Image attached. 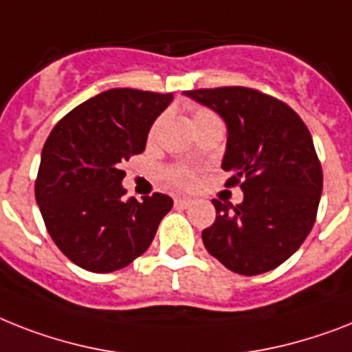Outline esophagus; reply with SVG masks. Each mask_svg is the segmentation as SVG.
Returning <instances> with one entry per match:
<instances>
[{
	"label": "esophagus",
	"instance_id": "obj_1",
	"mask_svg": "<svg viewBox=\"0 0 352 352\" xmlns=\"http://www.w3.org/2000/svg\"><path fill=\"white\" fill-rule=\"evenodd\" d=\"M191 204V199H175V206H179V208H188V206Z\"/></svg>",
	"mask_w": 352,
	"mask_h": 352
}]
</instances>
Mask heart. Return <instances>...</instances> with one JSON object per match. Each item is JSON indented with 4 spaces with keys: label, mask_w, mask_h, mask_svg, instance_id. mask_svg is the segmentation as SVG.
Wrapping results in <instances>:
<instances>
[{
    "label": "heart",
    "mask_w": 352,
    "mask_h": 352,
    "mask_svg": "<svg viewBox=\"0 0 352 352\" xmlns=\"http://www.w3.org/2000/svg\"><path fill=\"white\" fill-rule=\"evenodd\" d=\"M210 119H217V117L208 110H195V113H193V124L201 121H210ZM217 121H219V119H217ZM168 177H170V181L173 182V184L181 186V188H188V186H191L193 181H195V173L184 166L171 168V170L168 171Z\"/></svg>",
    "instance_id": "obj_1"
}]
</instances>
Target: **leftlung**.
<instances>
[{
  "label": "left lung",
  "instance_id": "obj_1",
  "mask_svg": "<svg viewBox=\"0 0 352 352\" xmlns=\"http://www.w3.org/2000/svg\"><path fill=\"white\" fill-rule=\"evenodd\" d=\"M222 117L228 128L226 186L244 201L213 199L215 222L202 231L211 256L239 275L278 267L309 235L322 195V166L309 130L293 108L244 87L184 92Z\"/></svg>",
  "mask_w": 352,
  "mask_h": 352
}]
</instances>
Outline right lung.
Masks as SVG:
<instances>
[{
    "instance_id": "1",
    "label": "right lung",
    "mask_w": 352,
    "mask_h": 352,
    "mask_svg": "<svg viewBox=\"0 0 352 352\" xmlns=\"http://www.w3.org/2000/svg\"><path fill=\"white\" fill-rule=\"evenodd\" d=\"M171 94L113 88L63 117L41 151L36 201L48 233L74 264L111 273L150 248L173 206L164 193L122 197L121 164L146 148L148 131Z\"/></svg>"
}]
</instances>
